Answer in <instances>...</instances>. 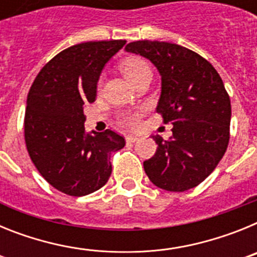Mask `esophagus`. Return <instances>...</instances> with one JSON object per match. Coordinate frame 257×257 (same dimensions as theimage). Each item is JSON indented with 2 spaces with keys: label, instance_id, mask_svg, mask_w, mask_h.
Segmentation results:
<instances>
[{
  "label": "esophagus",
  "instance_id": "esophagus-1",
  "mask_svg": "<svg viewBox=\"0 0 257 257\" xmlns=\"http://www.w3.org/2000/svg\"><path fill=\"white\" fill-rule=\"evenodd\" d=\"M139 140V138L138 136H133V135H127L126 136V142L127 143H135Z\"/></svg>",
  "mask_w": 257,
  "mask_h": 257
}]
</instances>
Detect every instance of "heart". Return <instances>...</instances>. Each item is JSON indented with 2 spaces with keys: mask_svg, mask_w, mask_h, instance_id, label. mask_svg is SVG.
<instances>
[{
  "mask_svg": "<svg viewBox=\"0 0 257 257\" xmlns=\"http://www.w3.org/2000/svg\"><path fill=\"white\" fill-rule=\"evenodd\" d=\"M122 73L130 82H135L136 79L143 76L144 73L151 72V67L147 61L139 56L128 58L122 63ZM143 115V109H134V110H126L119 115V122L126 128H136L140 123V118Z\"/></svg>",
  "mask_w": 257,
  "mask_h": 257,
  "instance_id": "obj_1",
  "label": "heart"
}]
</instances>
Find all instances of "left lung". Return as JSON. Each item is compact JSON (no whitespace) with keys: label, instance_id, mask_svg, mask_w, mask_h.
<instances>
[{"label":"left lung","instance_id":"8db88e82","mask_svg":"<svg viewBox=\"0 0 257 257\" xmlns=\"http://www.w3.org/2000/svg\"><path fill=\"white\" fill-rule=\"evenodd\" d=\"M126 51L149 59L162 76L157 113L172 136H153L157 151L144 161L145 174L161 189L185 192L216 169L230 138L231 106L222 79L210 61L180 45L135 41Z\"/></svg>","mask_w":257,"mask_h":257}]
</instances>
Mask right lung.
Segmentation results:
<instances>
[{"label":"right lung","instance_id":"1","mask_svg":"<svg viewBox=\"0 0 257 257\" xmlns=\"http://www.w3.org/2000/svg\"><path fill=\"white\" fill-rule=\"evenodd\" d=\"M124 44L90 41L63 50L40 70L28 92L27 151L42 178L68 196L104 187L112 174V153L126 144L109 128L92 135L83 126V106L96 99L101 69Z\"/></svg>","mask_w":257,"mask_h":257}]
</instances>
